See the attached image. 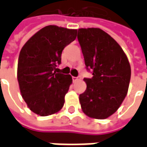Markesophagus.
I'll use <instances>...</instances> for the list:
<instances>
[{
  "label": "esophagus",
  "instance_id": "1",
  "mask_svg": "<svg viewBox=\"0 0 147 147\" xmlns=\"http://www.w3.org/2000/svg\"><path fill=\"white\" fill-rule=\"evenodd\" d=\"M78 80H79V78H78V77L72 76V80H73V82H76V81H77Z\"/></svg>",
  "mask_w": 147,
  "mask_h": 147
}]
</instances>
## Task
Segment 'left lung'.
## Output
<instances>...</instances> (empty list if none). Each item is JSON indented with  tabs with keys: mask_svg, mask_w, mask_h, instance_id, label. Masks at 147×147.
Listing matches in <instances>:
<instances>
[{
	"mask_svg": "<svg viewBox=\"0 0 147 147\" xmlns=\"http://www.w3.org/2000/svg\"><path fill=\"white\" fill-rule=\"evenodd\" d=\"M78 40L91 79L84 78L85 92L80 95L86 116L103 120L116 112L125 98L131 79L126 54L112 37L100 28H80Z\"/></svg>",
	"mask_w": 147,
	"mask_h": 147,
	"instance_id": "left-lung-1",
	"label": "left lung"
}]
</instances>
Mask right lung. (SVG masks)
I'll list each match as a JSON object with an SVG mask.
<instances>
[{
    "mask_svg": "<svg viewBox=\"0 0 147 147\" xmlns=\"http://www.w3.org/2000/svg\"><path fill=\"white\" fill-rule=\"evenodd\" d=\"M77 30L49 25L34 34L20 50L17 80L28 108L41 117L57 113L72 83L70 75L57 73L65 46L76 38Z\"/></svg>",
    "mask_w": 147,
    "mask_h": 147,
    "instance_id": "add662e5",
    "label": "right lung"
}]
</instances>
